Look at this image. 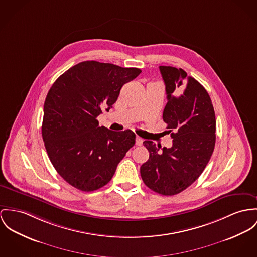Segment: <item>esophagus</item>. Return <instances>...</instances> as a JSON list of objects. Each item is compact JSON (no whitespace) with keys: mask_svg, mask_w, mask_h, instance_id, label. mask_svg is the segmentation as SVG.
<instances>
[{"mask_svg":"<svg viewBox=\"0 0 257 257\" xmlns=\"http://www.w3.org/2000/svg\"><path fill=\"white\" fill-rule=\"evenodd\" d=\"M142 144H143V139L137 137L136 138V145L137 146H142Z\"/></svg>","mask_w":257,"mask_h":257,"instance_id":"esophagus-1","label":"esophagus"}]
</instances>
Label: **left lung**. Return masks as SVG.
<instances>
[{
    "label": "left lung",
    "instance_id": "1",
    "mask_svg": "<svg viewBox=\"0 0 257 257\" xmlns=\"http://www.w3.org/2000/svg\"><path fill=\"white\" fill-rule=\"evenodd\" d=\"M165 84L167 103L162 118L173 139L167 149L152 141L143 144L150 153L141 166L147 187L162 196H174L198 179L215 147L216 119L204 87L182 68L159 66Z\"/></svg>",
    "mask_w": 257,
    "mask_h": 257
}]
</instances>
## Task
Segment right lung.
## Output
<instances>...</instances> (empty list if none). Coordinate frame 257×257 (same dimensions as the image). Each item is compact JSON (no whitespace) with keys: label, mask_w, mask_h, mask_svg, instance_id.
Returning a JSON list of instances; mask_svg holds the SVG:
<instances>
[{"label":"right lung","mask_w":257,"mask_h":257,"mask_svg":"<svg viewBox=\"0 0 257 257\" xmlns=\"http://www.w3.org/2000/svg\"><path fill=\"white\" fill-rule=\"evenodd\" d=\"M141 72L87 60L61 74L48 92L42 137L55 169L72 187L93 192L106 185L135 145L134 132L99 127L97 117L112 107L122 86Z\"/></svg>","instance_id":"add662e5"}]
</instances>
